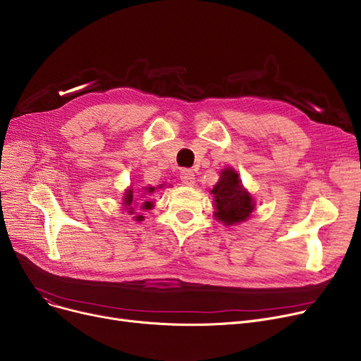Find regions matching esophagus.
<instances>
[{
    "instance_id": "34e87169",
    "label": "esophagus",
    "mask_w": 361,
    "mask_h": 361,
    "mask_svg": "<svg viewBox=\"0 0 361 361\" xmlns=\"http://www.w3.org/2000/svg\"><path fill=\"white\" fill-rule=\"evenodd\" d=\"M180 178L184 185H195V183H196V176L192 169H183L180 174Z\"/></svg>"
}]
</instances>
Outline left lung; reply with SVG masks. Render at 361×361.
<instances>
[{
    "instance_id": "8db88e82",
    "label": "left lung",
    "mask_w": 361,
    "mask_h": 361,
    "mask_svg": "<svg viewBox=\"0 0 361 361\" xmlns=\"http://www.w3.org/2000/svg\"><path fill=\"white\" fill-rule=\"evenodd\" d=\"M216 204V218L225 225L243 222L253 212L255 203L250 195L241 187L238 174L234 169H222L221 178L212 190Z\"/></svg>"
}]
</instances>
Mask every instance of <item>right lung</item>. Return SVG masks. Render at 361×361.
Masks as SVG:
<instances>
[{
  "instance_id": "right-lung-1",
  "label": "right lung",
  "mask_w": 361,
  "mask_h": 361,
  "mask_svg": "<svg viewBox=\"0 0 361 361\" xmlns=\"http://www.w3.org/2000/svg\"><path fill=\"white\" fill-rule=\"evenodd\" d=\"M154 190H155L154 187H149V188H147V192H149V193H152ZM124 204H126V206H128V209H130L128 212H130V214H133V211H135V209H133V192H131V190L126 192V196H124ZM152 206H154V204H152L150 202H145L142 209H150ZM142 218H143V216H137V219H139V221H142Z\"/></svg>"
}]
</instances>
